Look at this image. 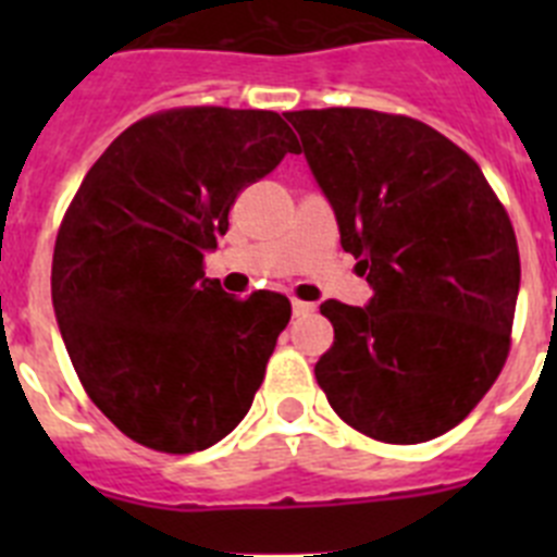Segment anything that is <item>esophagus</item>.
<instances>
[{"instance_id": "esophagus-1", "label": "esophagus", "mask_w": 557, "mask_h": 557, "mask_svg": "<svg viewBox=\"0 0 557 557\" xmlns=\"http://www.w3.org/2000/svg\"><path fill=\"white\" fill-rule=\"evenodd\" d=\"M314 312V304L309 301H298V298H293V314L295 318H307V314Z\"/></svg>"}]
</instances>
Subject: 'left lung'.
Returning <instances> with one entry per match:
<instances>
[{"label":"left lung","mask_w":557,"mask_h":557,"mask_svg":"<svg viewBox=\"0 0 557 557\" xmlns=\"http://www.w3.org/2000/svg\"><path fill=\"white\" fill-rule=\"evenodd\" d=\"M368 307L321 304L329 405L382 444H424L469 416L510 351L519 245L476 161L424 122L371 108L289 111Z\"/></svg>","instance_id":"left-lung-1"}]
</instances>
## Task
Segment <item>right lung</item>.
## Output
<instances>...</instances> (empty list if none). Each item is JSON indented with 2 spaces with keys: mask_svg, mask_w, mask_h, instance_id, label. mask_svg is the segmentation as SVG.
Listing matches in <instances>:
<instances>
[{
  "mask_svg": "<svg viewBox=\"0 0 557 557\" xmlns=\"http://www.w3.org/2000/svg\"><path fill=\"white\" fill-rule=\"evenodd\" d=\"M298 150L275 111L170 108L86 172L58 228L52 307L83 391L136 444L209 449L253 405L293 307L223 293L203 256L236 195Z\"/></svg>",
  "mask_w": 557,
  "mask_h": 557,
  "instance_id": "add662e5",
  "label": "right lung"
}]
</instances>
